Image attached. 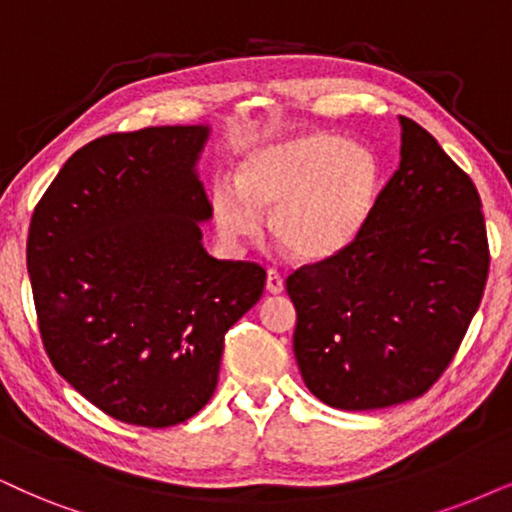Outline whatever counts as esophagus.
<instances>
[{
    "instance_id": "obj_1",
    "label": "esophagus",
    "mask_w": 512,
    "mask_h": 512,
    "mask_svg": "<svg viewBox=\"0 0 512 512\" xmlns=\"http://www.w3.org/2000/svg\"><path fill=\"white\" fill-rule=\"evenodd\" d=\"M283 276L278 274V271H274V269H269L267 271V290L271 295H281L283 293Z\"/></svg>"
}]
</instances>
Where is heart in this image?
I'll use <instances>...</instances> for the list:
<instances>
[{"instance_id": "heart-1", "label": "heart", "mask_w": 512, "mask_h": 512, "mask_svg": "<svg viewBox=\"0 0 512 512\" xmlns=\"http://www.w3.org/2000/svg\"><path fill=\"white\" fill-rule=\"evenodd\" d=\"M383 163L371 146L302 132L245 153L236 181L212 196L219 234L255 238L271 212L276 245L300 262H326L371 226L383 196Z\"/></svg>"}]
</instances>
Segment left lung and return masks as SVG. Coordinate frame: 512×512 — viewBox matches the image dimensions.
Returning a JSON list of instances; mask_svg holds the SVG:
<instances>
[{
  "label": "left lung",
  "mask_w": 512,
  "mask_h": 512,
  "mask_svg": "<svg viewBox=\"0 0 512 512\" xmlns=\"http://www.w3.org/2000/svg\"><path fill=\"white\" fill-rule=\"evenodd\" d=\"M399 170L364 236L295 271L293 352L304 385L342 411L420 397L454 359L489 274L475 184L399 115Z\"/></svg>",
  "instance_id": "obj_1"
}]
</instances>
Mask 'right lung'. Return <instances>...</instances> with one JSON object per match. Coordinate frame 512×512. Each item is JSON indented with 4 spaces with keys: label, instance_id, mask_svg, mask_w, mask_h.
<instances>
[{
    "label": "right lung",
    "instance_id": "add662e5",
    "mask_svg": "<svg viewBox=\"0 0 512 512\" xmlns=\"http://www.w3.org/2000/svg\"><path fill=\"white\" fill-rule=\"evenodd\" d=\"M210 125L108 134L68 158L35 208L28 274L51 364L96 409L167 428L208 404L224 335L267 271L203 248Z\"/></svg>",
    "mask_w": 512,
    "mask_h": 512
}]
</instances>
